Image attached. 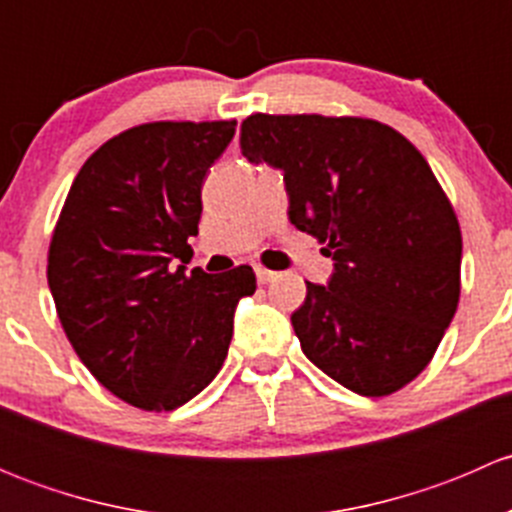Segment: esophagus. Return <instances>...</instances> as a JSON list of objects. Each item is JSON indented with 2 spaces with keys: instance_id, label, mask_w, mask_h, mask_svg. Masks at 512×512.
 I'll use <instances>...</instances> for the list:
<instances>
[{
  "instance_id": "1",
  "label": "esophagus",
  "mask_w": 512,
  "mask_h": 512,
  "mask_svg": "<svg viewBox=\"0 0 512 512\" xmlns=\"http://www.w3.org/2000/svg\"><path fill=\"white\" fill-rule=\"evenodd\" d=\"M255 275H257V282H260V285H267V282H272V280H275V275H277V272H272V270H265V267H255Z\"/></svg>"
}]
</instances>
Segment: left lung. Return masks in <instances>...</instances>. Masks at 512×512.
I'll use <instances>...</instances> for the list:
<instances>
[{
  "label": "left lung",
  "mask_w": 512,
  "mask_h": 512,
  "mask_svg": "<svg viewBox=\"0 0 512 512\" xmlns=\"http://www.w3.org/2000/svg\"><path fill=\"white\" fill-rule=\"evenodd\" d=\"M240 148L282 170L289 223L334 260L292 314L307 359L361 396L414 381L461 294V227L426 158L384 123L317 113H255Z\"/></svg>",
  "instance_id": "obj_1"
}]
</instances>
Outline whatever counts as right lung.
Returning <instances> with one entry per match:
<instances>
[{
	"label": "right lung",
	"instance_id": "obj_1",
	"mask_svg": "<svg viewBox=\"0 0 512 512\" xmlns=\"http://www.w3.org/2000/svg\"><path fill=\"white\" fill-rule=\"evenodd\" d=\"M235 121L143 123L84 163L49 247L51 297L86 369L126 404L173 411L223 366L255 272H188L200 188ZM180 261V266L174 262Z\"/></svg>",
	"mask_w": 512,
	"mask_h": 512
}]
</instances>
